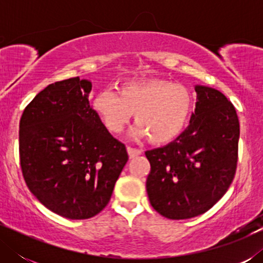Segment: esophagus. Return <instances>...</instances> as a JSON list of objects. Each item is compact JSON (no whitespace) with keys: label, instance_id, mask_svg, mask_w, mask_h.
Segmentation results:
<instances>
[{"label":"esophagus","instance_id":"34e87169","mask_svg":"<svg viewBox=\"0 0 263 263\" xmlns=\"http://www.w3.org/2000/svg\"><path fill=\"white\" fill-rule=\"evenodd\" d=\"M127 151H128L129 158H130V159H133V158H136L141 154V151L138 148H133V147H127Z\"/></svg>","mask_w":263,"mask_h":263}]
</instances>
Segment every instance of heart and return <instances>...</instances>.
I'll use <instances>...</instances> for the list:
<instances>
[{"label": "heart", "mask_w": 263, "mask_h": 263, "mask_svg": "<svg viewBox=\"0 0 263 263\" xmlns=\"http://www.w3.org/2000/svg\"><path fill=\"white\" fill-rule=\"evenodd\" d=\"M93 110L106 129L122 132L135 112L138 124L133 135L147 136L151 143L164 145L181 134L193 107L192 93L185 86L165 79L128 81L118 89H102L92 100Z\"/></svg>", "instance_id": "1"}]
</instances>
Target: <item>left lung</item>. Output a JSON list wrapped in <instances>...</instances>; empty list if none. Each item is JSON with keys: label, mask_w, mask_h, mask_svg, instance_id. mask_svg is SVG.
<instances>
[{"label": "left lung", "mask_w": 263, "mask_h": 263, "mask_svg": "<svg viewBox=\"0 0 263 263\" xmlns=\"http://www.w3.org/2000/svg\"><path fill=\"white\" fill-rule=\"evenodd\" d=\"M188 128L166 146L146 151L149 202L167 219L204 213L228 192L238 157L236 109L218 89L196 85Z\"/></svg>", "instance_id": "8db88e82"}]
</instances>
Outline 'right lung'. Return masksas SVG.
Instances as JSON below:
<instances>
[{
  "mask_svg": "<svg viewBox=\"0 0 263 263\" xmlns=\"http://www.w3.org/2000/svg\"><path fill=\"white\" fill-rule=\"evenodd\" d=\"M92 82L71 78L38 93L20 120L21 170L30 192L61 217H95L112 195L128 153L88 102Z\"/></svg>",
  "mask_w": 263,
  "mask_h": 263,
  "instance_id": "obj_1",
  "label": "right lung"
}]
</instances>
